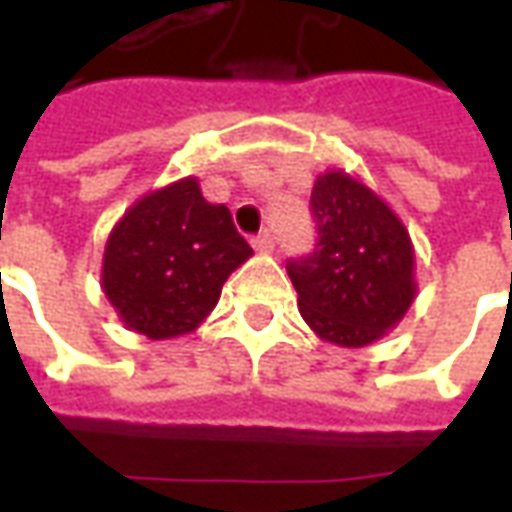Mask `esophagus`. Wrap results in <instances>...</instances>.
<instances>
[{"instance_id":"obj_1","label":"esophagus","mask_w":512,"mask_h":512,"mask_svg":"<svg viewBox=\"0 0 512 512\" xmlns=\"http://www.w3.org/2000/svg\"><path fill=\"white\" fill-rule=\"evenodd\" d=\"M252 244H255V249H260V252H271V249H274V235H271V230H260V233L252 238Z\"/></svg>"}]
</instances>
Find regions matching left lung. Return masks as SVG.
I'll use <instances>...</instances> for the list:
<instances>
[{
  "instance_id": "obj_1",
  "label": "left lung",
  "mask_w": 512,
  "mask_h": 512,
  "mask_svg": "<svg viewBox=\"0 0 512 512\" xmlns=\"http://www.w3.org/2000/svg\"><path fill=\"white\" fill-rule=\"evenodd\" d=\"M310 213L315 249L288 260L301 315L329 343L370 345L414 301V249L406 227L343 172L315 180Z\"/></svg>"
}]
</instances>
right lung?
<instances>
[{
    "label": "right lung",
    "mask_w": 512,
    "mask_h": 512,
    "mask_svg": "<svg viewBox=\"0 0 512 512\" xmlns=\"http://www.w3.org/2000/svg\"><path fill=\"white\" fill-rule=\"evenodd\" d=\"M252 255L224 205L202 197L186 178L136 202L109 235L106 299L128 329L167 340L216 307L222 285Z\"/></svg>",
    "instance_id": "add662e5"
}]
</instances>
